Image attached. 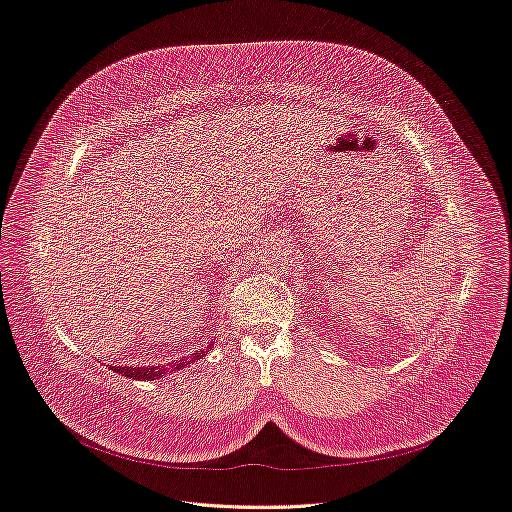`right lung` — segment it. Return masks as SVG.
Instances as JSON below:
<instances>
[{
	"mask_svg": "<svg viewBox=\"0 0 512 512\" xmlns=\"http://www.w3.org/2000/svg\"><path fill=\"white\" fill-rule=\"evenodd\" d=\"M209 348H211V344L207 346V348H201V351H197V353H193V357H188V359H180V361H176V363H172V365H155V367H112L116 373H120V375H124V378H132V380H141V382H149V380H159V378H164L166 373H172L174 369H182V367H186V365H191V363H195V361H199V359H203L207 353H209Z\"/></svg>",
	"mask_w": 512,
	"mask_h": 512,
	"instance_id": "right-lung-1",
	"label": "right lung"
}]
</instances>
